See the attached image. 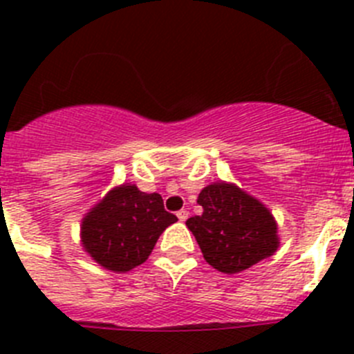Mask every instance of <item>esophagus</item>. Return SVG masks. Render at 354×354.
Returning <instances> with one entry per match:
<instances>
[{
    "mask_svg": "<svg viewBox=\"0 0 354 354\" xmlns=\"http://www.w3.org/2000/svg\"><path fill=\"white\" fill-rule=\"evenodd\" d=\"M187 216H189V212H187L186 209H180V211L177 212V218H179V221H186Z\"/></svg>",
    "mask_w": 354,
    "mask_h": 354,
    "instance_id": "34e87169",
    "label": "esophagus"
}]
</instances>
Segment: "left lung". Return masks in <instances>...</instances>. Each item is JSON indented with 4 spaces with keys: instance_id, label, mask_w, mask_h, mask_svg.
<instances>
[{
    "instance_id": "obj_1",
    "label": "left lung",
    "mask_w": 354,
    "mask_h": 354,
    "mask_svg": "<svg viewBox=\"0 0 354 354\" xmlns=\"http://www.w3.org/2000/svg\"><path fill=\"white\" fill-rule=\"evenodd\" d=\"M196 202L204 212L189 218L186 225L214 270L239 273L277 252L273 214L237 186L209 184Z\"/></svg>"
}]
</instances>
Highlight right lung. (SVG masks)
I'll return each mask as SVG.
<instances>
[{
	"mask_svg": "<svg viewBox=\"0 0 354 354\" xmlns=\"http://www.w3.org/2000/svg\"><path fill=\"white\" fill-rule=\"evenodd\" d=\"M175 221L161 195L122 184L84 216L81 241L102 268L124 273L149 259L162 230Z\"/></svg>",
	"mask_w": 354,
	"mask_h": 354,
	"instance_id": "1",
	"label": "right lung"
}]
</instances>
